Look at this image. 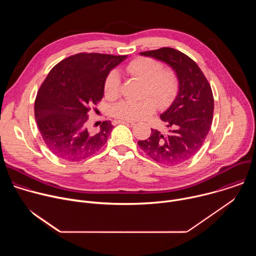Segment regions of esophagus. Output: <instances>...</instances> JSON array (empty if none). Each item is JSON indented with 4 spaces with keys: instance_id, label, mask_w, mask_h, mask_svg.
Returning a JSON list of instances; mask_svg holds the SVG:
<instances>
[{
    "instance_id": "1",
    "label": "esophagus",
    "mask_w": 256,
    "mask_h": 256,
    "mask_svg": "<svg viewBox=\"0 0 256 256\" xmlns=\"http://www.w3.org/2000/svg\"><path fill=\"white\" fill-rule=\"evenodd\" d=\"M116 124H134V122H132V120H116L114 122Z\"/></svg>"
}]
</instances>
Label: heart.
<instances>
[{"label": "heart", "instance_id": "b5f03b06", "mask_svg": "<svg viewBox=\"0 0 256 256\" xmlns=\"http://www.w3.org/2000/svg\"><path fill=\"white\" fill-rule=\"evenodd\" d=\"M126 72L144 83V98L140 101L122 100L112 107V114L120 120H140L154 114L156 103L163 107L174 97L178 80L171 68L162 70L160 62L151 58H138L126 66ZM120 79L116 72H110L104 82V94L108 99H116L120 95ZM156 102H155L154 101Z\"/></svg>", "mask_w": 256, "mask_h": 256}]
</instances>
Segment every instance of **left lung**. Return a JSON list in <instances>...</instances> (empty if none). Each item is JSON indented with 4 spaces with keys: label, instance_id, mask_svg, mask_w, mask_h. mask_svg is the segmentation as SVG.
Listing matches in <instances>:
<instances>
[{
    "label": "left lung",
    "instance_id": "8db88e82",
    "mask_svg": "<svg viewBox=\"0 0 256 256\" xmlns=\"http://www.w3.org/2000/svg\"><path fill=\"white\" fill-rule=\"evenodd\" d=\"M169 66L178 80L177 95L160 118L167 134L152 130L149 138L138 140L140 148L158 163L177 165L200 149L212 120L214 97L198 66L186 54L170 48L140 52Z\"/></svg>",
    "mask_w": 256,
    "mask_h": 256
}]
</instances>
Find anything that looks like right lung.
<instances>
[{
  "instance_id": "right-lung-1",
  "label": "right lung",
  "mask_w": 256,
  "mask_h": 256,
  "mask_svg": "<svg viewBox=\"0 0 256 256\" xmlns=\"http://www.w3.org/2000/svg\"><path fill=\"white\" fill-rule=\"evenodd\" d=\"M126 56L78 54L52 68L38 93L35 120L48 148L66 161L96 154L114 126L103 122L98 130L88 128V112L104 94V82Z\"/></svg>"
}]
</instances>
